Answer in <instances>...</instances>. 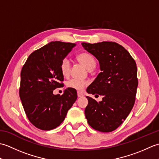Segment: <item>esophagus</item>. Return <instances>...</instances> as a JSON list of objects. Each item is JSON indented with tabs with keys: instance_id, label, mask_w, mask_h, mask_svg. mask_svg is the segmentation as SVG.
Masks as SVG:
<instances>
[{
	"instance_id": "esophagus-1",
	"label": "esophagus",
	"mask_w": 159,
	"mask_h": 159,
	"mask_svg": "<svg viewBox=\"0 0 159 159\" xmlns=\"http://www.w3.org/2000/svg\"><path fill=\"white\" fill-rule=\"evenodd\" d=\"M77 96H78V97H79V98H80V97H83V94L82 93H80V92H78L77 93Z\"/></svg>"
}]
</instances>
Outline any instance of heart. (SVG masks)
<instances>
[{"mask_svg": "<svg viewBox=\"0 0 159 159\" xmlns=\"http://www.w3.org/2000/svg\"><path fill=\"white\" fill-rule=\"evenodd\" d=\"M77 59L85 67V68L88 70L94 69L96 67V62L93 55L89 52H82L80 53L77 56ZM61 72L64 76H66L69 74L70 70V63L67 58H64L60 64ZM87 85V82L81 80H78L75 79H72L67 80L66 83L67 87L70 89H73L77 91H82Z\"/></svg>", "mask_w": 159, "mask_h": 159, "instance_id": "1", "label": "heart"}]
</instances>
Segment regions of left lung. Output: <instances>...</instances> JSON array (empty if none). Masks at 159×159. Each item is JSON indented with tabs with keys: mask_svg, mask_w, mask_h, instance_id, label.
<instances>
[{
	"mask_svg": "<svg viewBox=\"0 0 159 159\" xmlns=\"http://www.w3.org/2000/svg\"><path fill=\"white\" fill-rule=\"evenodd\" d=\"M81 44L98 60L101 71L87 92L103 96L100 102L86 97L87 122L100 132L113 131L124 122L134 106L138 86L136 63L130 53L116 42Z\"/></svg>",
	"mask_w": 159,
	"mask_h": 159,
	"instance_id": "left-lung-1",
	"label": "left lung"
}]
</instances>
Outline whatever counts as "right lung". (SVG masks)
<instances>
[{
	"mask_svg": "<svg viewBox=\"0 0 159 159\" xmlns=\"http://www.w3.org/2000/svg\"><path fill=\"white\" fill-rule=\"evenodd\" d=\"M76 43L51 42L32 52L21 71L20 98L31 123L39 129L59 126L77 99L76 90L67 88L63 95L53 90L63 85L61 61Z\"/></svg>",
	"mask_w": 159,
	"mask_h": 159,
	"instance_id": "obj_1",
	"label": "right lung"
}]
</instances>
